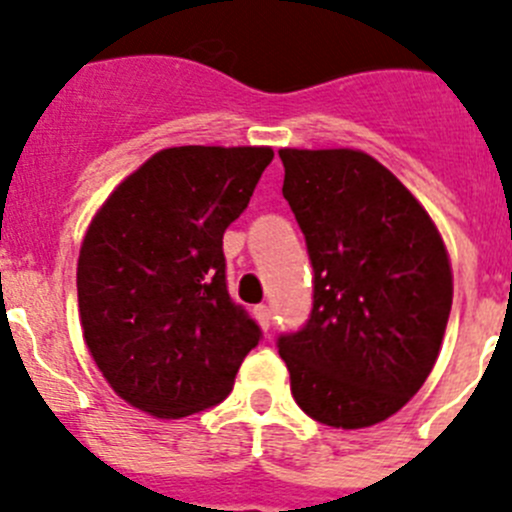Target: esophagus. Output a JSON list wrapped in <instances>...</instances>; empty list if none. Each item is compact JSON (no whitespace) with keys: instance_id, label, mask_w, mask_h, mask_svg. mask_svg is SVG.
Returning <instances> with one entry per match:
<instances>
[{"instance_id":"esophagus-1","label":"esophagus","mask_w":512,"mask_h":512,"mask_svg":"<svg viewBox=\"0 0 512 512\" xmlns=\"http://www.w3.org/2000/svg\"><path fill=\"white\" fill-rule=\"evenodd\" d=\"M253 318L259 320V325L264 330H269V325H271V310L266 305H256L253 307Z\"/></svg>"}]
</instances>
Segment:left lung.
<instances>
[{"instance_id":"left-lung-1","label":"left lung","mask_w":512,"mask_h":512,"mask_svg":"<svg viewBox=\"0 0 512 512\" xmlns=\"http://www.w3.org/2000/svg\"><path fill=\"white\" fill-rule=\"evenodd\" d=\"M284 200L307 241L315 295L279 338L297 405L343 431L369 428L423 387L454 300L446 243L413 192L356 148H282Z\"/></svg>"}]
</instances>
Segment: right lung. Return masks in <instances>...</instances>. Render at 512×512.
Wrapping results in <instances>:
<instances>
[{"instance_id":"right-lung-1","label":"right lung","mask_w":512,"mask_h":512,"mask_svg":"<svg viewBox=\"0 0 512 512\" xmlns=\"http://www.w3.org/2000/svg\"><path fill=\"white\" fill-rule=\"evenodd\" d=\"M271 158L269 146L164 148L94 212L76 264L79 320L133 408L164 420L212 408L259 343L225 287L223 233Z\"/></svg>"}]
</instances>
